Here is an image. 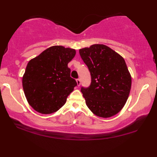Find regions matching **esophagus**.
Returning a JSON list of instances; mask_svg holds the SVG:
<instances>
[{"label": "esophagus", "mask_w": 157, "mask_h": 157, "mask_svg": "<svg viewBox=\"0 0 157 157\" xmlns=\"http://www.w3.org/2000/svg\"><path fill=\"white\" fill-rule=\"evenodd\" d=\"M76 83H77V85H78V86L81 85V79L80 78H78L76 79Z\"/></svg>", "instance_id": "1"}]
</instances>
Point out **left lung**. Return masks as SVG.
<instances>
[{"instance_id":"8db88e82","label":"left lung","mask_w":157,"mask_h":157,"mask_svg":"<svg viewBox=\"0 0 157 157\" xmlns=\"http://www.w3.org/2000/svg\"><path fill=\"white\" fill-rule=\"evenodd\" d=\"M79 53L91 77L89 86L81 89L87 106L98 117L116 115L125 105L132 86L124 58L103 44L81 48Z\"/></svg>"}]
</instances>
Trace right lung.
Listing matches in <instances>:
<instances>
[{"label": "right lung", "instance_id": "1", "mask_svg": "<svg viewBox=\"0 0 157 157\" xmlns=\"http://www.w3.org/2000/svg\"><path fill=\"white\" fill-rule=\"evenodd\" d=\"M75 55L74 49L54 46L28 63L22 79L23 89L34 110L49 114L65 104L68 96L77 86L68 67Z\"/></svg>", "mask_w": 157, "mask_h": 157}]
</instances>
